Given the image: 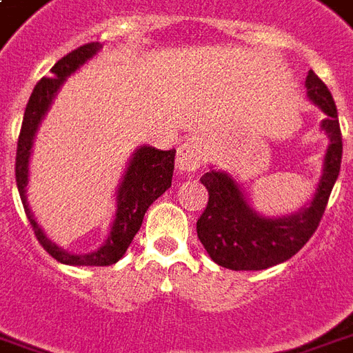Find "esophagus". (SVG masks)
<instances>
[{
	"instance_id": "1",
	"label": "esophagus",
	"mask_w": 353,
	"mask_h": 353,
	"mask_svg": "<svg viewBox=\"0 0 353 353\" xmlns=\"http://www.w3.org/2000/svg\"><path fill=\"white\" fill-rule=\"evenodd\" d=\"M205 161V151L198 142L194 140H189V142L181 143L179 148H177V157H176V166L177 170H181V172H194L203 164Z\"/></svg>"
}]
</instances>
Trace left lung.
<instances>
[{"mask_svg": "<svg viewBox=\"0 0 353 353\" xmlns=\"http://www.w3.org/2000/svg\"><path fill=\"white\" fill-rule=\"evenodd\" d=\"M307 97L325 114L320 129L330 138L322 163V176L314 194L296 213L265 216L250 205L245 190L232 174L205 172L200 181L210 192V202L198 219V239L211 260L226 270L260 271L283 263L301 250L322 219L331 190L341 172L343 137L333 97L327 85L309 70Z\"/></svg>", "mask_w": 353, "mask_h": 353, "instance_id": "8db88e82", "label": "left lung"}]
</instances>
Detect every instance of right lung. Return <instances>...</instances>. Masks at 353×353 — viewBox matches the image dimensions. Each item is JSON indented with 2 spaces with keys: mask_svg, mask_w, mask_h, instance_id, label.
Segmentation results:
<instances>
[{
  "mask_svg": "<svg viewBox=\"0 0 353 353\" xmlns=\"http://www.w3.org/2000/svg\"><path fill=\"white\" fill-rule=\"evenodd\" d=\"M101 50H103L101 43L83 44L61 57L52 67V77L43 78L31 93L30 103L23 112L22 130L18 137L17 187L22 198L23 211L44 250L52 258H56L57 262L67 263V265H112L119 262L129 249L132 237L137 236V232L142 226L148 208L164 190L170 189L172 174H174L176 150L163 151L151 145H138L137 150L132 151L125 174L121 176V181L116 189V215L110 224L108 237L93 252H69L52 241L50 237L44 234V230L39 226L37 219L33 216V211L30 210V203H28V181H30V159L33 153V142H35L44 116L48 114L54 99L61 90V85L67 82V78L74 74L90 59H93Z\"/></svg>",
  "mask_w": 353,
  "mask_h": 353,
  "instance_id": "right-lung-1",
  "label": "right lung"
}]
</instances>
